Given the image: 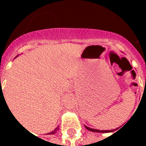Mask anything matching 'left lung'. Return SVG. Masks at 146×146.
Segmentation results:
<instances>
[{"instance_id": "1", "label": "left lung", "mask_w": 146, "mask_h": 146, "mask_svg": "<svg viewBox=\"0 0 146 146\" xmlns=\"http://www.w3.org/2000/svg\"><path fill=\"white\" fill-rule=\"evenodd\" d=\"M85 127L88 131H91L92 132H98V133H108V132H113L114 131V130H110V131H100V130H97V129H93L91 128V127H87L85 126Z\"/></svg>"}]
</instances>
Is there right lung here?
Returning <instances> with one entry per match:
<instances>
[{"instance_id":"right-lung-1","label":"right lung","mask_w":146,"mask_h":146,"mask_svg":"<svg viewBox=\"0 0 146 146\" xmlns=\"http://www.w3.org/2000/svg\"><path fill=\"white\" fill-rule=\"evenodd\" d=\"M58 131V127H57L54 129L53 131H51V133H48V135H53V134H55V133H56V132H57Z\"/></svg>"}]
</instances>
